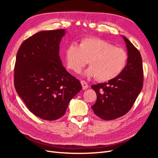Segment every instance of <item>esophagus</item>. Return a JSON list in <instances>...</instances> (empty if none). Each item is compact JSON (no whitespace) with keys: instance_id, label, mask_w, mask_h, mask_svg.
<instances>
[{"instance_id":"1","label":"esophagus","mask_w":158,"mask_h":158,"mask_svg":"<svg viewBox=\"0 0 158 158\" xmlns=\"http://www.w3.org/2000/svg\"><path fill=\"white\" fill-rule=\"evenodd\" d=\"M81 84L82 85L83 89H86L88 88V84L87 82H85L84 80H81Z\"/></svg>"}]
</instances>
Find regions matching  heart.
Returning a JSON list of instances; mask_svg holds the SVG:
<instances>
[{"mask_svg":"<svg viewBox=\"0 0 158 158\" xmlns=\"http://www.w3.org/2000/svg\"><path fill=\"white\" fill-rule=\"evenodd\" d=\"M65 63L67 68L79 73L88 63L90 66L85 75L95 77L99 82L115 78L125 69L128 56L121 47L99 37H87L80 41L79 45L72 43L65 50Z\"/></svg>","mask_w":158,"mask_h":158,"instance_id":"heart-1","label":"heart"}]
</instances>
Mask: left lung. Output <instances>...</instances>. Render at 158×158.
<instances>
[{
  "label": "left lung",
  "mask_w": 158,
  "mask_h": 158,
  "mask_svg": "<svg viewBox=\"0 0 158 158\" xmlns=\"http://www.w3.org/2000/svg\"><path fill=\"white\" fill-rule=\"evenodd\" d=\"M123 38L128 55L125 69L120 75L108 82L92 85L97 95L96 102L92 109L103 120H113L127 114L143 86L144 71L141 55L127 37Z\"/></svg>",
  "instance_id": "obj_1"
}]
</instances>
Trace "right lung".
<instances>
[{"instance_id":"obj_1","label":"right lung","mask_w":158,"mask_h":158,"mask_svg":"<svg viewBox=\"0 0 158 158\" xmlns=\"http://www.w3.org/2000/svg\"><path fill=\"white\" fill-rule=\"evenodd\" d=\"M64 31H42L28 37L19 48L14 65L18 95L30 111L47 121L63 117L70 100L82 88L62 64L59 44Z\"/></svg>"}]
</instances>
